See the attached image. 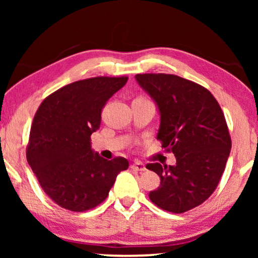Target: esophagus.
<instances>
[{
	"instance_id": "obj_1",
	"label": "esophagus",
	"mask_w": 258,
	"mask_h": 258,
	"mask_svg": "<svg viewBox=\"0 0 258 258\" xmlns=\"http://www.w3.org/2000/svg\"><path fill=\"white\" fill-rule=\"evenodd\" d=\"M132 168L135 169V170H137V171L146 170V165H144V163H142V162H140V161L134 162V163L132 164Z\"/></svg>"
}]
</instances>
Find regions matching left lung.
Here are the masks:
<instances>
[{"mask_svg": "<svg viewBox=\"0 0 258 258\" xmlns=\"http://www.w3.org/2000/svg\"><path fill=\"white\" fill-rule=\"evenodd\" d=\"M135 79L157 105V140L176 157L175 165H147L161 178L149 199L161 209L184 213L214 192L225 169L231 139L223 111L209 90L179 76L139 74Z\"/></svg>", "mask_w": 258, "mask_h": 258, "instance_id": "left-lung-1", "label": "left lung"}]
</instances>
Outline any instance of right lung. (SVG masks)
Returning <instances> with one entry per match:
<instances>
[{
  "label": "right lung",
  "instance_id": "obj_1",
  "mask_svg": "<svg viewBox=\"0 0 258 258\" xmlns=\"http://www.w3.org/2000/svg\"><path fill=\"white\" fill-rule=\"evenodd\" d=\"M128 77H94L62 87L42 102L30 129L27 161L44 192L59 207L86 211L103 202L129 162L91 149L101 111Z\"/></svg>",
  "mask_w": 258,
  "mask_h": 258
}]
</instances>
